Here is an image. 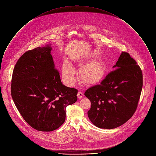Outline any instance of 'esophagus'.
Segmentation results:
<instances>
[{"label":"esophagus","mask_w":156,"mask_h":156,"mask_svg":"<svg viewBox=\"0 0 156 156\" xmlns=\"http://www.w3.org/2000/svg\"><path fill=\"white\" fill-rule=\"evenodd\" d=\"M77 95L78 98H81L83 97V93L82 92H80V91H79Z\"/></svg>","instance_id":"obj_1"}]
</instances>
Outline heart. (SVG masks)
Segmentation results:
<instances>
[{
    "mask_svg": "<svg viewBox=\"0 0 156 156\" xmlns=\"http://www.w3.org/2000/svg\"><path fill=\"white\" fill-rule=\"evenodd\" d=\"M103 73V68L98 62L85 65L79 70L80 78L87 83H92L97 81ZM76 70L66 61L62 66V77L65 82L68 85H72L75 82Z\"/></svg>",
    "mask_w": 156,
    "mask_h": 156,
    "instance_id": "heart-1",
    "label": "heart"
}]
</instances>
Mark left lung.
<instances>
[{
  "mask_svg": "<svg viewBox=\"0 0 156 156\" xmlns=\"http://www.w3.org/2000/svg\"><path fill=\"white\" fill-rule=\"evenodd\" d=\"M136 62L122 51L113 70L85 92L90 103V121L100 129L121 126L133 116L143 85L142 73Z\"/></svg>",
  "mask_w": 156,
  "mask_h": 156,
  "instance_id": "1",
  "label": "left lung"
}]
</instances>
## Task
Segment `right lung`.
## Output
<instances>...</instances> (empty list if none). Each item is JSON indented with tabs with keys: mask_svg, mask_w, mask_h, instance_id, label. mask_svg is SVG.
<instances>
[{
	"mask_svg": "<svg viewBox=\"0 0 156 156\" xmlns=\"http://www.w3.org/2000/svg\"><path fill=\"white\" fill-rule=\"evenodd\" d=\"M51 44L25 52L17 62L11 95L26 122L41 132L58 129L65 121L66 108L77 100V90L64 85L55 68Z\"/></svg>",
	"mask_w": 156,
	"mask_h": 156,
	"instance_id": "add662e5",
	"label": "right lung"
}]
</instances>
